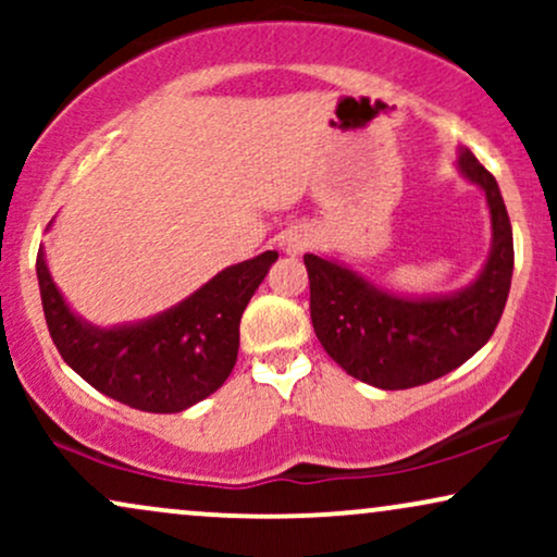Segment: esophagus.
<instances>
[{
  "instance_id": "obj_1",
  "label": "esophagus",
  "mask_w": 557,
  "mask_h": 557,
  "mask_svg": "<svg viewBox=\"0 0 557 557\" xmlns=\"http://www.w3.org/2000/svg\"><path fill=\"white\" fill-rule=\"evenodd\" d=\"M306 248H309V235H306V230H287L283 238V251L290 253V257H298Z\"/></svg>"
}]
</instances>
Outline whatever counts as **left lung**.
<instances>
[{
    "mask_svg": "<svg viewBox=\"0 0 557 557\" xmlns=\"http://www.w3.org/2000/svg\"><path fill=\"white\" fill-rule=\"evenodd\" d=\"M458 168L482 185L492 216V253L479 277L458 296L400 298L380 290L348 267L306 253L311 324L330 359L356 380L406 389L437 380L490 341L513 277V230L497 181L469 149Z\"/></svg>",
    "mask_w": 557,
    "mask_h": 557,
    "instance_id": "8db88e82",
    "label": "left lung"
}]
</instances>
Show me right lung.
Listing matches in <instances>:
<instances>
[{"instance_id": "obj_1", "label": "right lung", "mask_w": 557, "mask_h": 557, "mask_svg": "<svg viewBox=\"0 0 557 557\" xmlns=\"http://www.w3.org/2000/svg\"><path fill=\"white\" fill-rule=\"evenodd\" d=\"M277 251L227 267L175 309L131 327L81 322L36 259L44 317L60 356L88 385L149 413H177L222 387L240 345V317Z\"/></svg>"}]
</instances>
